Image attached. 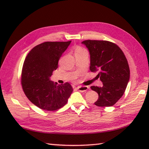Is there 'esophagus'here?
<instances>
[{
	"instance_id": "obj_1",
	"label": "esophagus",
	"mask_w": 149,
	"mask_h": 149,
	"mask_svg": "<svg viewBox=\"0 0 149 149\" xmlns=\"http://www.w3.org/2000/svg\"><path fill=\"white\" fill-rule=\"evenodd\" d=\"M88 88H89L88 86H79L77 88V89L79 91H81V92H85V91H86L88 90Z\"/></svg>"
}]
</instances>
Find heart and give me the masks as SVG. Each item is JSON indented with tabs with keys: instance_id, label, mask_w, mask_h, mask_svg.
I'll use <instances>...</instances> for the list:
<instances>
[{
	"instance_id": "heart-1",
	"label": "heart",
	"mask_w": 149,
	"mask_h": 149,
	"mask_svg": "<svg viewBox=\"0 0 149 149\" xmlns=\"http://www.w3.org/2000/svg\"><path fill=\"white\" fill-rule=\"evenodd\" d=\"M84 50V49H81V48H80V47H78V48H77L76 50H75V52H77V51H80V50Z\"/></svg>"
}]
</instances>
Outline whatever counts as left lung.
<instances>
[{
	"mask_svg": "<svg viewBox=\"0 0 149 149\" xmlns=\"http://www.w3.org/2000/svg\"><path fill=\"white\" fill-rule=\"evenodd\" d=\"M82 43L90 55L91 72H99L102 86H91L99 95L95 102L99 107L112 106L122 97L130 78L127 60L115 43L104 40H85Z\"/></svg>",
	"mask_w": 149,
	"mask_h": 149,
	"instance_id": "1",
	"label": "left lung"
}]
</instances>
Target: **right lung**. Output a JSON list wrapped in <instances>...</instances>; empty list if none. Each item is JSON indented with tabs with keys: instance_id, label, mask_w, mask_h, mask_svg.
<instances>
[{
	"instance_id": "right-lung-1",
	"label": "right lung",
	"mask_w": 149,
	"mask_h": 149,
	"mask_svg": "<svg viewBox=\"0 0 149 149\" xmlns=\"http://www.w3.org/2000/svg\"><path fill=\"white\" fill-rule=\"evenodd\" d=\"M69 42H46L34 47L26 56L22 71L23 90L31 102L39 108L55 111L67 103L73 91L68 83L58 84L50 80Z\"/></svg>"
}]
</instances>
